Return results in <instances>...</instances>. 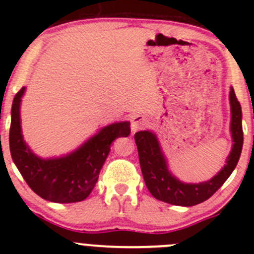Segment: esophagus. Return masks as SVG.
Here are the masks:
<instances>
[{"label":"esophagus","instance_id":"1","mask_svg":"<svg viewBox=\"0 0 254 254\" xmlns=\"http://www.w3.org/2000/svg\"><path fill=\"white\" fill-rule=\"evenodd\" d=\"M147 124V119L142 114H136L131 118V130L132 132L137 131L139 129L145 127Z\"/></svg>","mask_w":254,"mask_h":254}]
</instances>
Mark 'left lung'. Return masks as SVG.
<instances>
[{
    "label": "left lung",
    "mask_w": 254,
    "mask_h": 254,
    "mask_svg": "<svg viewBox=\"0 0 254 254\" xmlns=\"http://www.w3.org/2000/svg\"><path fill=\"white\" fill-rule=\"evenodd\" d=\"M231 123L230 132L232 148L226 158V165L211 179L200 183H186L179 181L168 168L167 158L163 153L157 135L151 130H142L135 134L140 166L146 187L156 199L178 206H193L207 200L226 179L231 176L240 160L243 146L242 109L234 88H230Z\"/></svg>",
    "instance_id": "1"
}]
</instances>
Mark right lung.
I'll return each mask as SVG.
<instances>
[{
	"mask_svg": "<svg viewBox=\"0 0 254 254\" xmlns=\"http://www.w3.org/2000/svg\"><path fill=\"white\" fill-rule=\"evenodd\" d=\"M23 87L12 103L9 150L12 160L35 194L53 203H77L91 194L115 139L129 136L130 123H113L102 127L75 151L60 157L35 155L23 139L20 103Z\"/></svg>",
	"mask_w": 254,
	"mask_h": 254,
	"instance_id": "right-lung-1",
	"label": "right lung"
}]
</instances>
